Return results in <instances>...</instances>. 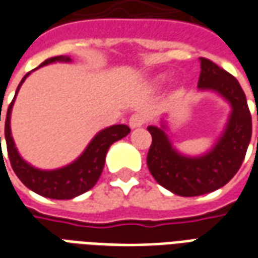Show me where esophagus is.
Returning a JSON list of instances; mask_svg holds the SVG:
<instances>
[{
    "label": "esophagus",
    "instance_id": "obj_1",
    "mask_svg": "<svg viewBox=\"0 0 258 258\" xmlns=\"http://www.w3.org/2000/svg\"><path fill=\"white\" fill-rule=\"evenodd\" d=\"M145 123V117H144V114H141V113H135L133 114L131 117H130V127L131 130H135V128H141L142 125Z\"/></svg>",
    "mask_w": 258,
    "mask_h": 258
}]
</instances>
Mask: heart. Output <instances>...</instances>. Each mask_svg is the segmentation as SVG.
Segmentation results:
<instances>
[{"label": "heart", "instance_id": "heart-1", "mask_svg": "<svg viewBox=\"0 0 258 258\" xmlns=\"http://www.w3.org/2000/svg\"><path fill=\"white\" fill-rule=\"evenodd\" d=\"M164 81H166V76L164 74H157L153 79H151L149 85H151V88H159Z\"/></svg>", "mask_w": 258, "mask_h": 258}]
</instances>
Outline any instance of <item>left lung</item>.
<instances>
[{
	"label": "left lung",
	"instance_id": "1",
	"mask_svg": "<svg viewBox=\"0 0 258 258\" xmlns=\"http://www.w3.org/2000/svg\"><path fill=\"white\" fill-rule=\"evenodd\" d=\"M199 60V91L214 92L231 107L213 146L202 155H185L170 140L166 118L160 120V125L148 127L152 135L146 157L149 171L163 188L186 198L210 194L228 184L242 166L251 140V116L238 80L209 59Z\"/></svg>",
	"mask_w": 258,
	"mask_h": 258
}]
</instances>
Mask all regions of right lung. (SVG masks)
Listing matches in <instances>:
<instances>
[{"label": "right lung", "mask_w": 258, "mask_h": 258, "mask_svg": "<svg viewBox=\"0 0 258 258\" xmlns=\"http://www.w3.org/2000/svg\"><path fill=\"white\" fill-rule=\"evenodd\" d=\"M56 62L72 63V58L66 56V55L53 56V58H49L45 62H42L38 68L56 63ZM34 70H31V72H34ZM31 72L26 74L20 81V84L18 85L14 101L9 105L7 118H5V141H7V149H8L11 166L14 168L15 174L18 175V178L33 192L41 195L44 198H49V199H73L76 196L90 190L98 182L102 170H103V166H105V159H106L109 148L116 141L121 140L125 135H128L130 127L125 124H114V125L101 130L90 141V144L87 145L83 153L76 160L69 163L63 167L53 168V170H42V168L31 166L30 163H27L23 157L20 156L19 151L15 145L12 131H11V114H12V109H14L15 99H16L20 87L25 83V80L30 76Z\"/></svg>", "instance_id": "right-lung-1"}]
</instances>
